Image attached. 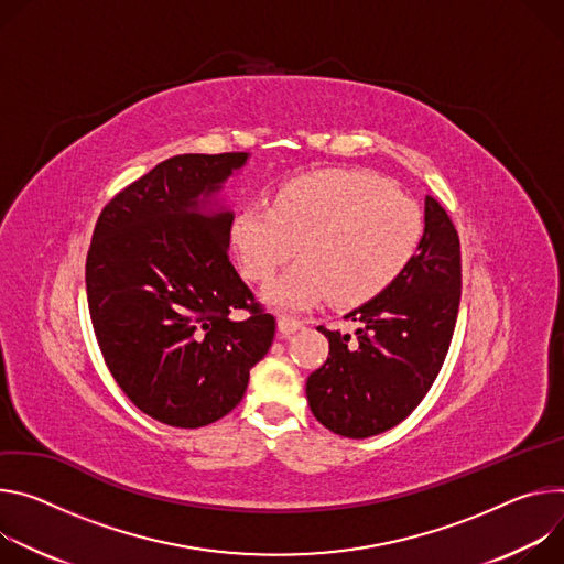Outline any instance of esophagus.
<instances>
[{
	"label": "esophagus",
	"mask_w": 564,
	"mask_h": 564,
	"mask_svg": "<svg viewBox=\"0 0 564 564\" xmlns=\"http://www.w3.org/2000/svg\"><path fill=\"white\" fill-rule=\"evenodd\" d=\"M302 327H304V323H302L300 318H293V316H280V318H278V329H280L282 338H286V336L300 332Z\"/></svg>",
	"instance_id": "34e87169"
}]
</instances>
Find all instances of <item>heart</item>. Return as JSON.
Listing matches in <instances>:
<instances>
[{"instance_id": "obj_1", "label": "heart", "mask_w": 564, "mask_h": 564, "mask_svg": "<svg viewBox=\"0 0 564 564\" xmlns=\"http://www.w3.org/2000/svg\"><path fill=\"white\" fill-rule=\"evenodd\" d=\"M423 213L397 187L365 170H323L286 181L275 206L248 204L232 221V243L253 282L275 306L304 308L332 297L356 306L388 289L416 253Z\"/></svg>"}]
</instances>
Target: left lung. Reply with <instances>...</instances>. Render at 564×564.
<instances>
[{"label": "left lung", "mask_w": 564, "mask_h": 564, "mask_svg": "<svg viewBox=\"0 0 564 564\" xmlns=\"http://www.w3.org/2000/svg\"><path fill=\"white\" fill-rule=\"evenodd\" d=\"M462 300V250L442 204L425 197L416 253L377 297L347 314L354 336L318 327L329 356L306 379L314 416L340 436L367 440L399 425L440 373Z\"/></svg>", "instance_id": "8db88e82"}]
</instances>
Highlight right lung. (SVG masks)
Segmentation results:
<instances>
[{"label": "right lung", "instance_id": "right-lung-1", "mask_svg": "<svg viewBox=\"0 0 564 564\" xmlns=\"http://www.w3.org/2000/svg\"><path fill=\"white\" fill-rule=\"evenodd\" d=\"M246 161L172 156L120 191L94 228L85 280L105 365L141 412L172 427L226 416L275 336L228 260L235 215L217 199ZM235 307L249 316L230 319Z\"/></svg>", "mask_w": 564, "mask_h": 564}]
</instances>
